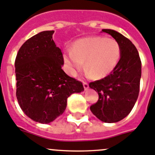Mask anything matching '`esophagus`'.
<instances>
[{
  "label": "esophagus",
  "instance_id": "34e87169",
  "mask_svg": "<svg viewBox=\"0 0 155 155\" xmlns=\"http://www.w3.org/2000/svg\"><path fill=\"white\" fill-rule=\"evenodd\" d=\"M83 87H84L85 90H87V89H89V84H88V82H83Z\"/></svg>",
  "mask_w": 155,
  "mask_h": 155
}]
</instances>
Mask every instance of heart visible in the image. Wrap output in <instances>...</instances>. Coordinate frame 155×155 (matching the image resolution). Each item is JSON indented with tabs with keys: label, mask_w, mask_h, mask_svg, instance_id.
Instances as JSON below:
<instances>
[{
	"label": "heart",
	"mask_w": 155,
	"mask_h": 155,
	"mask_svg": "<svg viewBox=\"0 0 155 155\" xmlns=\"http://www.w3.org/2000/svg\"><path fill=\"white\" fill-rule=\"evenodd\" d=\"M120 44L108 37H90L78 40L73 50L65 52L63 60L70 75L76 76L85 67L95 79H102L110 74L119 61Z\"/></svg>",
	"instance_id": "b5f03b06"
}]
</instances>
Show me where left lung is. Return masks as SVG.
Segmentation results:
<instances>
[{
	"mask_svg": "<svg viewBox=\"0 0 155 155\" xmlns=\"http://www.w3.org/2000/svg\"><path fill=\"white\" fill-rule=\"evenodd\" d=\"M110 34L121 47V56L110 74L89 83L99 94V100L90 106L91 112L102 121L117 122L127 116L138 99L141 76V62L134 45L122 34L110 29Z\"/></svg>",
	"mask_w": 155,
	"mask_h": 155,
	"instance_id": "left-lung-1",
	"label": "left lung"
}]
</instances>
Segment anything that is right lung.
<instances>
[{"mask_svg": "<svg viewBox=\"0 0 155 155\" xmlns=\"http://www.w3.org/2000/svg\"><path fill=\"white\" fill-rule=\"evenodd\" d=\"M53 33L47 30L30 37L15 60L19 105L27 116L42 124L64 112L71 94L84 91L82 82L62 69L63 53L53 41Z\"/></svg>", "mask_w": 155, "mask_h": 155, "instance_id": "1", "label": "right lung"}]
</instances>
